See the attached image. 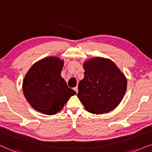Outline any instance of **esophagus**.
<instances>
[{
    "instance_id": "esophagus-1",
    "label": "esophagus",
    "mask_w": 152,
    "mask_h": 152,
    "mask_svg": "<svg viewBox=\"0 0 152 152\" xmlns=\"http://www.w3.org/2000/svg\"><path fill=\"white\" fill-rule=\"evenodd\" d=\"M74 91H76V94L78 93V87H74Z\"/></svg>"
}]
</instances>
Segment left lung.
<instances>
[{
  "mask_svg": "<svg viewBox=\"0 0 152 152\" xmlns=\"http://www.w3.org/2000/svg\"><path fill=\"white\" fill-rule=\"evenodd\" d=\"M84 78L77 96L87 112H110L118 105L127 90V78L110 59L96 57L85 61Z\"/></svg>",
  "mask_w": 152,
  "mask_h": 152,
  "instance_id": "8db88e82",
  "label": "left lung"
}]
</instances>
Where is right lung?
<instances>
[{"label": "right lung", "instance_id": "right-lung-1", "mask_svg": "<svg viewBox=\"0 0 152 152\" xmlns=\"http://www.w3.org/2000/svg\"><path fill=\"white\" fill-rule=\"evenodd\" d=\"M64 61L46 57L29 69L23 82V91L27 102L37 112L54 115L63 108L76 91L69 88L61 76Z\"/></svg>", "mask_w": 152, "mask_h": 152}]
</instances>
